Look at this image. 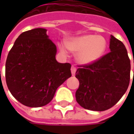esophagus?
<instances>
[{"instance_id": "esophagus-1", "label": "esophagus", "mask_w": 134, "mask_h": 134, "mask_svg": "<svg viewBox=\"0 0 134 134\" xmlns=\"http://www.w3.org/2000/svg\"><path fill=\"white\" fill-rule=\"evenodd\" d=\"M76 71H77V68H76V67H75V66H72V67H71V72H72V75L73 76L75 75Z\"/></svg>"}]
</instances>
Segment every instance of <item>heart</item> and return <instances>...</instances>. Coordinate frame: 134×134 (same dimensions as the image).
<instances>
[{
    "label": "heart",
    "instance_id": "obj_1",
    "mask_svg": "<svg viewBox=\"0 0 134 134\" xmlns=\"http://www.w3.org/2000/svg\"><path fill=\"white\" fill-rule=\"evenodd\" d=\"M70 49L78 52L77 59L81 64L93 63L100 58L107 47L106 40L101 36L84 35L72 39L67 44Z\"/></svg>",
    "mask_w": 134,
    "mask_h": 134
}]
</instances>
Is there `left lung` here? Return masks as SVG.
Masks as SVG:
<instances>
[{"label": "left lung", "instance_id": "left-lung-1", "mask_svg": "<svg viewBox=\"0 0 134 134\" xmlns=\"http://www.w3.org/2000/svg\"><path fill=\"white\" fill-rule=\"evenodd\" d=\"M110 52L93 63L78 65L80 82L76 100L85 109L103 111L112 108L126 92L131 63L122 41L110 36Z\"/></svg>", "mask_w": 134, "mask_h": 134}]
</instances>
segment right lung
I'll return each instance as SVG.
<instances>
[{
  "label": "right lung",
  "instance_id": "right-lung-1",
  "mask_svg": "<svg viewBox=\"0 0 134 134\" xmlns=\"http://www.w3.org/2000/svg\"><path fill=\"white\" fill-rule=\"evenodd\" d=\"M57 47L45 29H34L19 36L5 62V81L12 96L26 106H44L56 90L72 76L70 63L56 60Z\"/></svg>",
  "mask_w": 134,
  "mask_h": 134
}]
</instances>
